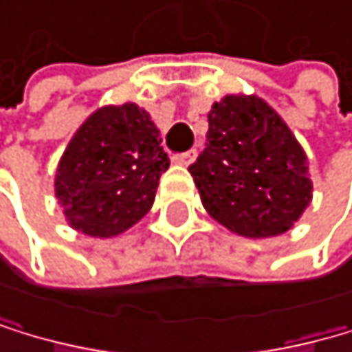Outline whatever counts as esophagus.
Instances as JSON below:
<instances>
[{"mask_svg": "<svg viewBox=\"0 0 352 352\" xmlns=\"http://www.w3.org/2000/svg\"><path fill=\"white\" fill-rule=\"evenodd\" d=\"M173 160L177 162V164H182V166H190L192 162L197 160V151H195V149H192V151H186V153H182V155H175Z\"/></svg>", "mask_w": 352, "mask_h": 352, "instance_id": "1", "label": "esophagus"}]
</instances>
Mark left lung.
Returning <instances> with one entry per match:
<instances>
[{
  "instance_id": "1",
  "label": "left lung",
  "mask_w": 352,
  "mask_h": 352,
  "mask_svg": "<svg viewBox=\"0 0 352 352\" xmlns=\"http://www.w3.org/2000/svg\"><path fill=\"white\" fill-rule=\"evenodd\" d=\"M208 123L206 149L188 168L208 214L244 238L292 229L311 201V179L283 118L255 95H227Z\"/></svg>"
}]
</instances>
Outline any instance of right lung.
<instances>
[{"mask_svg": "<svg viewBox=\"0 0 352 352\" xmlns=\"http://www.w3.org/2000/svg\"><path fill=\"white\" fill-rule=\"evenodd\" d=\"M160 129L136 103L105 105L75 131L56 173L67 223L93 238H112L151 210L160 175L170 164Z\"/></svg>", "mask_w": 352, "mask_h": 352, "instance_id": "right-lung-1", "label": "right lung"}]
</instances>
